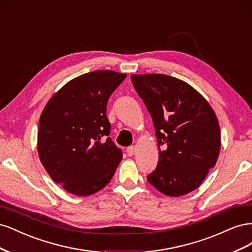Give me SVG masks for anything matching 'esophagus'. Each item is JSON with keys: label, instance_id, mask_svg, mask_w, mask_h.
Instances as JSON below:
<instances>
[{"label": "esophagus", "instance_id": "1", "mask_svg": "<svg viewBox=\"0 0 252 252\" xmlns=\"http://www.w3.org/2000/svg\"><path fill=\"white\" fill-rule=\"evenodd\" d=\"M126 152H127V155H128L129 157L133 156V155L135 154V147H134V146H129V147L126 149Z\"/></svg>", "mask_w": 252, "mask_h": 252}]
</instances>
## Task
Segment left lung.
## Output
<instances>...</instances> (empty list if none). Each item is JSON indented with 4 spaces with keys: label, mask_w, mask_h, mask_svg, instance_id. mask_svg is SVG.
Returning <instances> with one entry per match:
<instances>
[{
    "label": "left lung",
    "mask_w": 252,
    "mask_h": 252,
    "mask_svg": "<svg viewBox=\"0 0 252 252\" xmlns=\"http://www.w3.org/2000/svg\"><path fill=\"white\" fill-rule=\"evenodd\" d=\"M149 111L158 146L157 168L147 180L159 192L181 196L201 185L220 149L219 121L197 91L166 74H132Z\"/></svg>",
    "instance_id": "1"
}]
</instances>
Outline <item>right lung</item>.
I'll return each instance as SVG.
<instances>
[{"label": "right lung", "mask_w": 252, "mask_h": 252, "mask_svg": "<svg viewBox=\"0 0 252 252\" xmlns=\"http://www.w3.org/2000/svg\"><path fill=\"white\" fill-rule=\"evenodd\" d=\"M125 78L111 70L82 74L45 106L37 152L50 178L66 191L79 196L95 193L108 184L122 161L123 152L108 138L106 108Z\"/></svg>", "instance_id": "add662e5"}]
</instances>
